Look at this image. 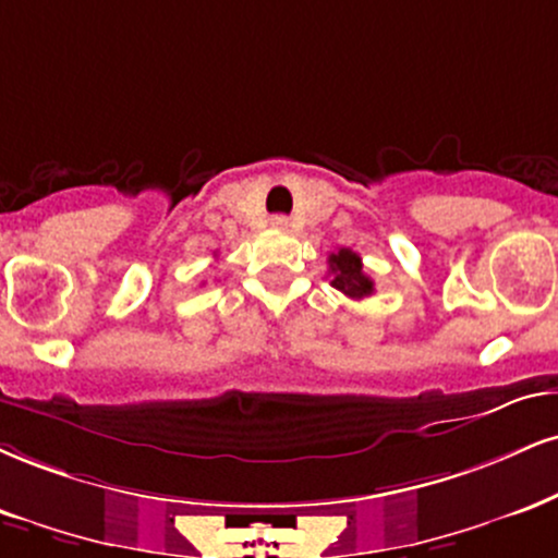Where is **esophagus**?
Segmentation results:
<instances>
[{
  "label": "esophagus",
  "mask_w": 558,
  "mask_h": 558,
  "mask_svg": "<svg viewBox=\"0 0 558 558\" xmlns=\"http://www.w3.org/2000/svg\"><path fill=\"white\" fill-rule=\"evenodd\" d=\"M270 226L278 228V231H288V228H291V220H288L286 215H272Z\"/></svg>",
  "instance_id": "1"
}]
</instances>
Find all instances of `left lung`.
Segmentation results:
<instances>
[{
	"mask_svg": "<svg viewBox=\"0 0 558 558\" xmlns=\"http://www.w3.org/2000/svg\"><path fill=\"white\" fill-rule=\"evenodd\" d=\"M330 275H332V288H338L340 293H345L348 299H366L374 293V280L364 272L361 257L353 250H338L330 257Z\"/></svg>",
	"mask_w": 558,
	"mask_h": 558,
	"instance_id": "8db88e82",
	"label": "left lung"
}]
</instances>
